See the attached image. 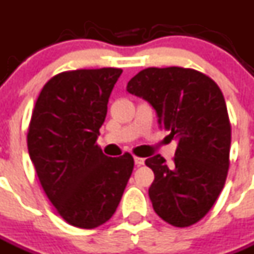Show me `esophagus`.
Instances as JSON below:
<instances>
[{
  "instance_id": "esophagus-1",
  "label": "esophagus",
  "mask_w": 254,
  "mask_h": 254,
  "mask_svg": "<svg viewBox=\"0 0 254 254\" xmlns=\"http://www.w3.org/2000/svg\"><path fill=\"white\" fill-rule=\"evenodd\" d=\"M134 161H135V164H137L138 167H140V165H143L144 164V159L139 156H134Z\"/></svg>"
}]
</instances>
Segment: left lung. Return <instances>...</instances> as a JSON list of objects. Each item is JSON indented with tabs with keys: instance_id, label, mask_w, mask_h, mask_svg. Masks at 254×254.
I'll return each mask as SVG.
<instances>
[{
	"instance_id": "left-lung-1",
	"label": "left lung",
	"mask_w": 254,
	"mask_h": 254,
	"mask_svg": "<svg viewBox=\"0 0 254 254\" xmlns=\"http://www.w3.org/2000/svg\"><path fill=\"white\" fill-rule=\"evenodd\" d=\"M127 90L146 99L159 127L178 140L170 167L160 155L146 160L155 174L153 210L176 227L195 225L216 203L229 172L231 124L222 91L206 74L182 67L146 68Z\"/></svg>"
}]
</instances>
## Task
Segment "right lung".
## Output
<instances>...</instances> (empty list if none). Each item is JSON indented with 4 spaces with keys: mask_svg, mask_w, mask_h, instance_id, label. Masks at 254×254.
<instances>
[{
    "mask_svg": "<svg viewBox=\"0 0 254 254\" xmlns=\"http://www.w3.org/2000/svg\"><path fill=\"white\" fill-rule=\"evenodd\" d=\"M120 68L76 69L44 85L27 146L45 193L65 222L95 229L114 216L130 178L129 152L110 157L97 144Z\"/></svg>",
    "mask_w": 254,
    "mask_h": 254,
    "instance_id": "right-lung-1",
    "label": "right lung"
}]
</instances>
